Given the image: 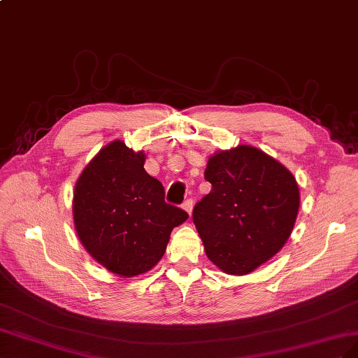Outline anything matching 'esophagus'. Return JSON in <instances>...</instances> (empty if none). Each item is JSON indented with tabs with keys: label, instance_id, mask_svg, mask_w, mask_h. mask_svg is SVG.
I'll use <instances>...</instances> for the list:
<instances>
[{
	"label": "esophagus",
	"instance_id": "obj_1",
	"mask_svg": "<svg viewBox=\"0 0 358 358\" xmlns=\"http://www.w3.org/2000/svg\"><path fill=\"white\" fill-rule=\"evenodd\" d=\"M192 208H193V201L192 199H187L182 202V210L187 211L189 214H192Z\"/></svg>",
	"mask_w": 358,
	"mask_h": 358
}]
</instances>
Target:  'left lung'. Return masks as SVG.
Segmentation results:
<instances>
[{"instance_id":"8db88e82","label":"left lung","mask_w":358,"mask_h":358,"mask_svg":"<svg viewBox=\"0 0 358 358\" xmlns=\"http://www.w3.org/2000/svg\"><path fill=\"white\" fill-rule=\"evenodd\" d=\"M203 177L211 192L193 208L208 259L223 273L249 274L289 238L300 208L295 177L252 145L210 156Z\"/></svg>"}]
</instances>
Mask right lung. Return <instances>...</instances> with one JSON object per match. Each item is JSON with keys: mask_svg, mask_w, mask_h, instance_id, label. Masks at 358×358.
<instances>
[{"mask_svg": "<svg viewBox=\"0 0 358 358\" xmlns=\"http://www.w3.org/2000/svg\"><path fill=\"white\" fill-rule=\"evenodd\" d=\"M145 152L115 139L80 172L73 192V222L85 250L100 265L135 278L166 250L172 229L189 214L165 202L162 182L144 169Z\"/></svg>", "mask_w": 358, "mask_h": 358, "instance_id": "right-lung-1", "label": "right lung"}]
</instances>
